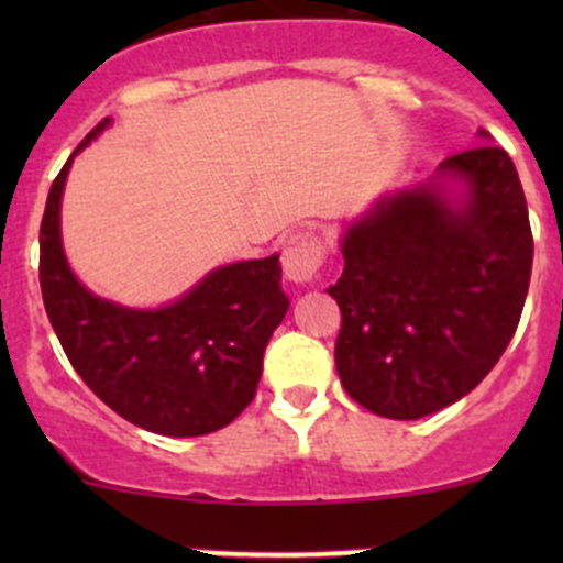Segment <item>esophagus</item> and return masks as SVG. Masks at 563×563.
<instances>
[{
  "mask_svg": "<svg viewBox=\"0 0 563 563\" xmlns=\"http://www.w3.org/2000/svg\"><path fill=\"white\" fill-rule=\"evenodd\" d=\"M327 258V247L313 234H302L283 250V272L294 283H310Z\"/></svg>",
  "mask_w": 563,
  "mask_h": 563,
  "instance_id": "esophagus-1",
  "label": "esophagus"
}]
</instances>
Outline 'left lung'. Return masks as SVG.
<instances>
[{
    "label": "left lung",
    "mask_w": 563,
    "mask_h": 563,
    "mask_svg": "<svg viewBox=\"0 0 563 563\" xmlns=\"http://www.w3.org/2000/svg\"><path fill=\"white\" fill-rule=\"evenodd\" d=\"M340 250L327 291L343 316L345 391L387 419L452 406L501 360L523 313L533 240L512 157L496 144L446 157L424 185L378 198Z\"/></svg>",
    "instance_id": "left-lung-1"
}]
</instances>
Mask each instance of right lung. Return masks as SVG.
Instances as JSON below:
<instances>
[{
    "mask_svg": "<svg viewBox=\"0 0 563 563\" xmlns=\"http://www.w3.org/2000/svg\"><path fill=\"white\" fill-rule=\"evenodd\" d=\"M111 124L103 119L54 179L40 223V288L51 327L89 389L128 422L172 439L207 435L253 400L264 349L286 318L280 255L218 266L172 305L124 308L89 291L62 247V192L73 157Z\"/></svg>",
    "mask_w": 563,
    "mask_h": 563,
    "instance_id": "right-lung-1",
    "label": "right lung"
}]
</instances>
